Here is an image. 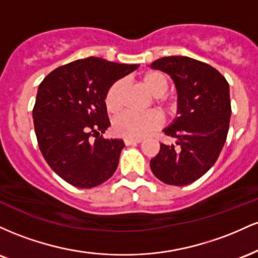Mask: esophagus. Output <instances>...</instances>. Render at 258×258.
<instances>
[{"instance_id":"esophagus-1","label":"esophagus","mask_w":258,"mask_h":258,"mask_svg":"<svg viewBox=\"0 0 258 258\" xmlns=\"http://www.w3.org/2000/svg\"><path fill=\"white\" fill-rule=\"evenodd\" d=\"M125 144L126 146H132V144H137V143H141L142 139H133V138H125Z\"/></svg>"}]
</instances>
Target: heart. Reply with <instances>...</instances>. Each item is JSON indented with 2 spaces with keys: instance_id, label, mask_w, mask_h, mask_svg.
I'll return each instance as SVG.
<instances>
[{
  "instance_id": "1",
  "label": "heart",
  "mask_w": 258,
  "mask_h": 258,
  "mask_svg": "<svg viewBox=\"0 0 258 258\" xmlns=\"http://www.w3.org/2000/svg\"><path fill=\"white\" fill-rule=\"evenodd\" d=\"M144 87L154 97H162L168 90V80L160 72H149L142 79ZM123 91V81L117 80L108 88L104 103L108 111L116 112L121 108V97ZM167 111H172L173 104H166ZM164 122L162 115L156 110L147 112L123 111L115 117L112 128L116 135L126 138L139 139L150 132L158 130Z\"/></svg>"
}]
</instances>
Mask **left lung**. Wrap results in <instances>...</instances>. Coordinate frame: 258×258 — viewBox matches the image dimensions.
Wrapping results in <instances>:
<instances>
[{"mask_svg":"<svg viewBox=\"0 0 258 258\" xmlns=\"http://www.w3.org/2000/svg\"><path fill=\"white\" fill-rule=\"evenodd\" d=\"M150 68L166 73L176 86L178 116L164 132L179 146L160 144L150 168L166 184H190L214 166L226 143L229 85L211 65L183 55L160 58Z\"/></svg>","mask_w":258,"mask_h":258,"instance_id":"obj_1","label":"left lung"}]
</instances>
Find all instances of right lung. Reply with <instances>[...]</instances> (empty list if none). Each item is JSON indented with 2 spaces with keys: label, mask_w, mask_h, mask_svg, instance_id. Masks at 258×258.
I'll list each match as a JSON object with an SVG mask.
<instances>
[{
  "label": "right lung",
  "mask_w": 258,
  "mask_h": 258,
  "mask_svg": "<svg viewBox=\"0 0 258 258\" xmlns=\"http://www.w3.org/2000/svg\"><path fill=\"white\" fill-rule=\"evenodd\" d=\"M138 67L88 57L57 68L38 86L32 110L38 147L49 167L69 184L93 188L116 171L125 143L100 136L110 126L105 93Z\"/></svg>",
  "instance_id": "right-lung-1"
}]
</instances>
